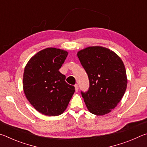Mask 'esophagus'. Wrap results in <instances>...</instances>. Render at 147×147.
Returning <instances> with one entry per match:
<instances>
[{
  "instance_id": "34e87169",
  "label": "esophagus",
  "mask_w": 147,
  "mask_h": 147,
  "mask_svg": "<svg viewBox=\"0 0 147 147\" xmlns=\"http://www.w3.org/2000/svg\"><path fill=\"white\" fill-rule=\"evenodd\" d=\"M74 87H75L76 92H78V84H75V85H74Z\"/></svg>"
}]
</instances>
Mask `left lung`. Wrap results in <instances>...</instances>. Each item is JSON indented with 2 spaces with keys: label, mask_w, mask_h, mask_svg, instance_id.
Segmentation results:
<instances>
[{
  "label": "left lung",
  "mask_w": 147,
  "mask_h": 147,
  "mask_svg": "<svg viewBox=\"0 0 147 147\" xmlns=\"http://www.w3.org/2000/svg\"><path fill=\"white\" fill-rule=\"evenodd\" d=\"M77 56L89 80L88 91L82 92L87 108L96 115L111 112L127 87L123 60L113 51L101 46L86 47L79 51Z\"/></svg>",
  "instance_id": "8db88e82"
}]
</instances>
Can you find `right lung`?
<instances>
[{
  "label": "right lung",
  "instance_id": "obj_1",
  "mask_svg": "<svg viewBox=\"0 0 147 147\" xmlns=\"http://www.w3.org/2000/svg\"><path fill=\"white\" fill-rule=\"evenodd\" d=\"M67 55V51L49 47L32 56L24 67V93L32 106L45 115L63 113L75 91L59 71Z\"/></svg>",
  "mask_w": 147,
  "mask_h": 147
}]
</instances>
